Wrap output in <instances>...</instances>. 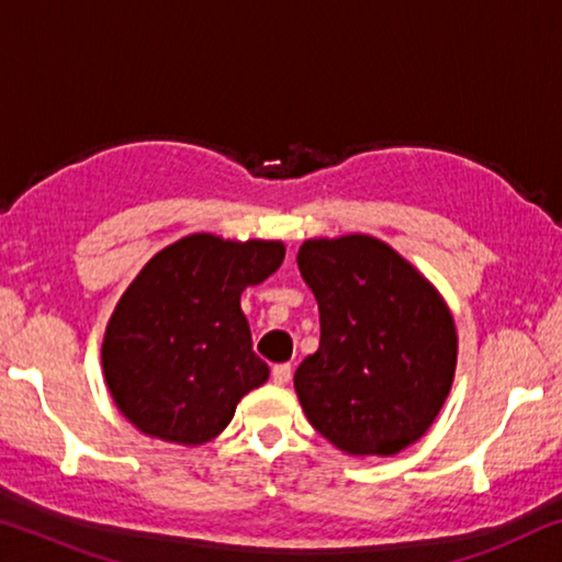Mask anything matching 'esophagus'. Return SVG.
<instances>
[{
  "instance_id": "1",
  "label": "esophagus",
  "mask_w": 562,
  "mask_h": 562,
  "mask_svg": "<svg viewBox=\"0 0 562 562\" xmlns=\"http://www.w3.org/2000/svg\"><path fill=\"white\" fill-rule=\"evenodd\" d=\"M290 376H292V367L290 364H274L272 367V382L274 384H288L290 382Z\"/></svg>"
}]
</instances>
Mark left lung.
<instances>
[{
  "mask_svg": "<svg viewBox=\"0 0 562 562\" xmlns=\"http://www.w3.org/2000/svg\"><path fill=\"white\" fill-rule=\"evenodd\" d=\"M297 268L319 307V349L294 372L304 416L349 456H396L451 392L459 335L441 292L372 235L310 237Z\"/></svg>",
  "mask_w": 562,
  "mask_h": 562,
  "instance_id": "obj_1",
  "label": "left lung"
}]
</instances>
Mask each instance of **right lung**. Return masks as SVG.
I'll use <instances>...</instances> for the list:
<instances>
[{"mask_svg":"<svg viewBox=\"0 0 562 562\" xmlns=\"http://www.w3.org/2000/svg\"><path fill=\"white\" fill-rule=\"evenodd\" d=\"M284 260L282 240L193 233L150 258L121 294L101 345L119 412L150 439L203 446L268 382L240 307Z\"/></svg>","mask_w":562,"mask_h":562,"instance_id":"1","label":"right lung"}]
</instances>
